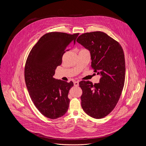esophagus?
<instances>
[{"label":"esophagus","instance_id":"obj_1","mask_svg":"<svg viewBox=\"0 0 146 146\" xmlns=\"http://www.w3.org/2000/svg\"><path fill=\"white\" fill-rule=\"evenodd\" d=\"M74 85L75 86H78L79 85V81H74Z\"/></svg>","mask_w":146,"mask_h":146}]
</instances>
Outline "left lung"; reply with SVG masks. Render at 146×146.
Masks as SVG:
<instances>
[{
    "label": "left lung",
    "mask_w": 146,
    "mask_h": 146,
    "mask_svg": "<svg viewBox=\"0 0 146 146\" xmlns=\"http://www.w3.org/2000/svg\"><path fill=\"white\" fill-rule=\"evenodd\" d=\"M77 42L90 51L91 67L101 76L98 84L84 80L79 82L82 90L81 107L90 117L102 119L113 110L124 87V52L117 41L102 31L84 33Z\"/></svg>",
    "instance_id": "left-lung-1"
}]
</instances>
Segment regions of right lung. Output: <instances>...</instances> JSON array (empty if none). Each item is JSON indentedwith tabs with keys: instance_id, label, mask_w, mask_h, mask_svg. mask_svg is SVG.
I'll return each mask as SVG.
<instances>
[{
	"instance_id": "obj_1",
	"label": "right lung",
	"mask_w": 146,
	"mask_h": 146,
	"mask_svg": "<svg viewBox=\"0 0 146 146\" xmlns=\"http://www.w3.org/2000/svg\"><path fill=\"white\" fill-rule=\"evenodd\" d=\"M79 33L51 32L43 35L33 47L25 66V79L30 98L45 117L56 119L67 112L68 93L73 82L53 78L62 64L67 47L75 44Z\"/></svg>"
}]
</instances>
